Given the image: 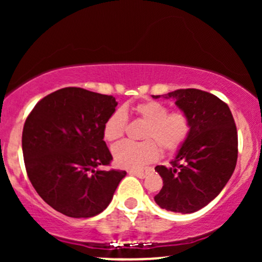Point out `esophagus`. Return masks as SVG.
Masks as SVG:
<instances>
[{"label":"esophagus","instance_id":"obj_1","mask_svg":"<svg viewBox=\"0 0 262 262\" xmlns=\"http://www.w3.org/2000/svg\"><path fill=\"white\" fill-rule=\"evenodd\" d=\"M129 173H130V175H134V176H137V177H139V179H145V176L148 175V170L145 171V172H144V171H137V170H130L129 171Z\"/></svg>","mask_w":262,"mask_h":262}]
</instances>
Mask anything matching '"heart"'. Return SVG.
<instances>
[{
	"mask_svg": "<svg viewBox=\"0 0 262 262\" xmlns=\"http://www.w3.org/2000/svg\"><path fill=\"white\" fill-rule=\"evenodd\" d=\"M134 116L146 123L143 129V141L124 140L117 144L112 155L118 166L124 169H141L155 161L160 154L179 150L187 140L191 132L189 117L182 111L169 113V108L156 101H144L134 104ZM128 116L123 108L113 111L103 125V137L108 141H116L124 135Z\"/></svg>",
	"mask_w": 262,
	"mask_h": 262,
	"instance_id": "1",
	"label": "heart"
}]
</instances>
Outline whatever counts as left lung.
<instances>
[{
    "label": "left lung",
    "mask_w": 262,
    "mask_h": 262,
    "mask_svg": "<svg viewBox=\"0 0 262 262\" xmlns=\"http://www.w3.org/2000/svg\"><path fill=\"white\" fill-rule=\"evenodd\" d=\"M162 97L175 100L187 114L191 132L171 166L155 167L164 186L154 200L161 208L187 214L214 200L233 175L237 160L236 125L228 104L209 92L182 89Z\"/></svg>",
    "instance_id": "8db88e82"
}]
</instances>
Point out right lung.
<instances>
[{"mask_svg": "<svg viewBox=\"0 0 262 262\" xmlns=\"http://www.w3.org/2000/svg\"><path fill=\"white\" fill-rule=\"evenodd\" d=\"M117 104L113 96L65 87L45 96L27 117V175L39 196L68 217L90 218L106 209L127 175L98 169L113 159L103 125Z\"/></svg>", "mask_w": 262, "mask_h": 262, "instance_id": "1", "label": "right lung"}]
</instances>
